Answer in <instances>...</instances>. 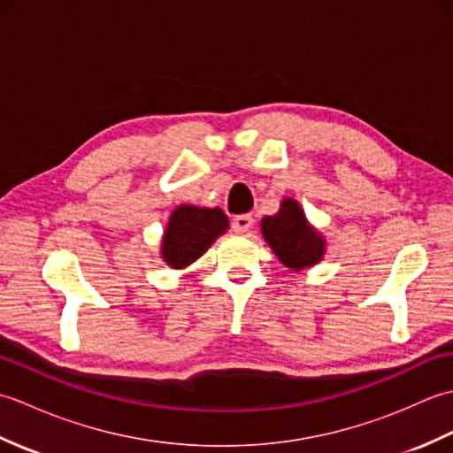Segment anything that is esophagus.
<instances>
[{
  "instance_id": "obj_1",
  "label": "esophagus",
  "mask_w": 453,
  "mask_h": 453,
  "mask_svg": "<svg viewBox=\"0 0 453 453\" xmlns=\"http://www.w3.org/2000/svg\"><path fill=\"white\" fill-rule=\"evenodd\" d=\"M232 227H234V232H235V234H247L249 229L253 227V216L243 214V216H237V218H234V221H232Z\"/></svg>"
}]
</instances>
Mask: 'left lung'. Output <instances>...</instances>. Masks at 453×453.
Wrapping results in <instances>:
<instances>
[{
	"mask_svg": "<svg viewBox=\"0 0 453 453\" xmlns=\"http://www.w3.org/2000/svg\"><path fill=\"white\" fill-rule=\"evenodd\" d=\"M263 237L276 257L292 271L313 266L325 255V237L310 226L303 210L294 198H284L274 216L261 221Z\"/></svg>",
	"mask_w": 453,
	"mask_h": 453,
	"instance_id": "8db88e82",
	"label": "left lung"
}]
</instances>
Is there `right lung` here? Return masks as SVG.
<instances>
[{
	"label": "right lung",
	"instance_id": "1",
	"mask_svg": "<svg viewBox=\"0 0 453 453\" xmlns=\"http://www.w3.org/2000/svg\"><path fill=\"white\" fill-rule=\"evenodd\" d=\"M227 227L229 219L219 208L180 204L163 232L161 258L171 268H185L204 255Z\"/></svg>",
	"mask_w": 453,
	"mask_h": 453
}]
</instances>
